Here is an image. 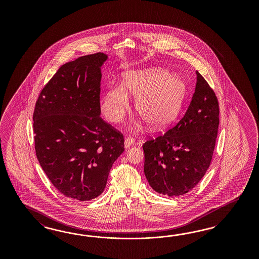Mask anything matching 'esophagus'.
<instances>
[{
    "mask_svg": "<svg viewBox=\"0 0 259 259\" xmlns=\"http://www.w3.org/2000/svg\"><path fill=\"white\" fill-rule=\"evenodd\" d=\"M135 143V140H134L132 137H127L124 141V147L126 149L127 148H130L132 145Z\"/></svg>",
    "mask_w": 259,
    "mask_h": 259,
    "instance_id": "esophagus-1",
    "label": "esophagus"
}]
</instances>
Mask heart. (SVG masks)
Returning a JSON list of instances; mask_svg holds the SVG:
<instances>
[{
	"mask_svg": "<svg viewBox=\"0 0 259 259\" xmlns=\"http://www.w3.org/2000/svg\"><path fill=\"white\" fill-rule=\"evenodd\" d=\"M135 98V110L152 127H161L176 117L185 96V84L179 76H168L158 68L128 71L121 85L109 87L102 94L101 110L114 123L120 122L130 110L129 97Z\"/></svg>",
	"mask_w": 259,
	"mask_h": 259,
	"instance_id": "1",
	"label": "heart"
}]
</instances>
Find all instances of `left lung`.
<instances>
[{
  "label": "left lung",
  "mask_w": 259,
  "mask_h": 259,
  "mask_svg": "<svg viewBox=\"0 0 259 259\" xmlns=\"http://www.w3.org/2000/svg\"><path fill=\"white\" fill-rule=\"evenodd\" d=\"M219 124L218 98L196 71L195 93L184 116L142 145L150 186L169 196L184 195L196 186L211 164Z\"/></svg>",
  "instance_id": "obj_1"
}]
</instances>
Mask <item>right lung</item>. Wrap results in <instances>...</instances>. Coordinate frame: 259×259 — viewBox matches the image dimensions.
I'll list each match as a JSON object with an SVG mask.
<instances>
[{
    "label": "right lung",
    "mask_w": 259,
    "mask_h": 259,
    "mask_svg": "<svg viewBox=\"0 0 259 259\" xmlns=\"http://www.w3.org/2000/svg\"><path fill=\"white\" fill-rule=\"evenodd\" d=\"M103 53L64 63L39 93L33 113L36 156L55 188L74 200L98 197L124 151L123 135L101 117Z\"/></svg>",
    "instance_id": "right-lung-1"
}]
</instances>
